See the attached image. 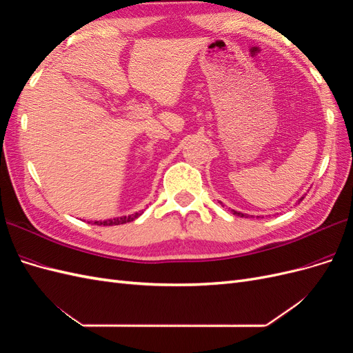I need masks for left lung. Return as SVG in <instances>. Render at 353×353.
Returning a JSON list of instances; mask_svg holds the SVG:
<instances>
[{"instance_id":"8db88e82","label":"left lung","mask_w":353,"mask_h":353,"mask_svg":"<svg viewBox=\"0 0 353 353\" xmlns=\"http://www.w3.org/2000/svg\"><path fill=\"white\" fill-rule=\"evenodd\" d=\"M301 200H303V197H302ZM301 200H299V201H301ZM231 212H232V215H237V216H245L244 213H241V212H237V210H231Z\"/></svg>"}]
</instances>
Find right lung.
<instances>
[{
  "label": "right lung",
  "instance_id": "add662e5",
  "mask_svg": "<svg viewBox=\"0 0 353 353\" xmlns=\"http://www.w3.org/2000/svg\"><path fill=\"white\" fill-rule=\"evenodd\" d=\"M141 213H132V215L128 216H121V218H113V219H105V221H94V225H103V227H112V225H121V223H126V222H132L134 219H137L140 216Z\"/></svg>",
  "mask_w": 353,
  "mask_h": 353
}]
</instances>
